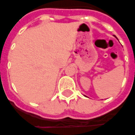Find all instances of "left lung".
<instances>
[{"instance_id": "1", "label": "left lung", "mask_w": 135, "mask_h": 135, "mask_svg": "<svg viewBox=\"0 0 135 135\" xmlns=\"http://www.w3.org/2000/svg\"><path fill=\"white\" fill-rule=\"evenodd\" d=\"M115 38H116V37H115Z\"/></svg>"}]
</instances>
